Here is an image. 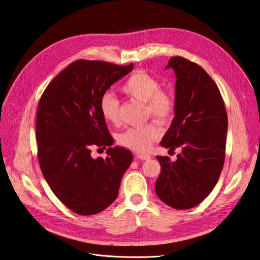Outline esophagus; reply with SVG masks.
I'll use <instances>...</instances> for the list:
<instances>
[{"label": "esophagus", "mask_w": 260, "mask_h": 260, "mask_svg": "<svg viewBox=\"0 0 260 260\" xmlns=\"http://www.w3.org/2000/svg\"><path fill=\"white\" fill-rule=\"evenodd\" d=\"M137 158L141 159V160H149L152 157H151V155H146V154H138Z\"/></svg>", "instance_id": "34e87169"}]
</instances>
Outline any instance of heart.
I'll list each match as a JSON object with an SVG mask.
<instances>
[{
	"label": "heart",
	"instance_id": "1",
	"mask_svg": "<svg viewBox=\"0 0 260 260\" xmlns=\"http://www.w3.org/2000/svg\"><path fill=\"white\" fill-rule=\"evenodd\" d=\"M125 95L145 103V116H152L160 122H167L175 113L176 101L170 91L160 89L156 78L144 70L130 75L121 85ZM100 112L108 122H116L119 116V101L111 92L102 94ZM160 128L156 122H147L122 131L118 142L125 148L137 153H144L160 137Z\"/></svg>",
	"mask_w": 260,
	"mask_h": 260
}]
</instances>
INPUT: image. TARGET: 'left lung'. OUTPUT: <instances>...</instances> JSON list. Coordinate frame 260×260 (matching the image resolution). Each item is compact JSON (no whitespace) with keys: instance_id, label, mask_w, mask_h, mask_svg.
I'll return each instance as SVG.
<instances>
[{"instance_id":"left-lung-1","label":"left lung","mask_w":260,"mask_h":260,"mask_svg":"<svg viewBox=\"0 0 260 260\" xmlns=\"http://www.w3.org/2000/svg\"><path fill=\"white\" fill-rule=\"evenodd\" d=\"M177 77L175 117L160 145L177 160L157 156L160 175L155 192L168 206L188 209L205 200L218 182L224 164L228 116L220 91L196 62L175 56L166 69Z\"/></svg>"}]
</instances>
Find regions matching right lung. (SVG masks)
<instances>
[{"label": "right lung", "mask_w": 260, "mask_h": 260, "mask_svg": "<svg viewBox=\"0 0 260 260\" xmlns=\"http://www.w3.org/2000/svg\"><path fill=\"white\" fill-rule=\"evenodd\" d=\"M132 69L133 64L76 60L54 78L39 102L40 168L56 198L78 215H95L111 205L133 159L128 149L112 147L99 106L102 94ZM93 145L109 146L105 160L91 158Z\"/></svg>", "instance_id": "1"}]
</instances>
